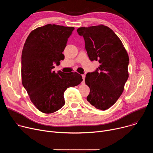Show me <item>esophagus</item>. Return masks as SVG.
Returning <instances> with one entry per match:
<instances>
[{
  "mask_svg": "<svg viewBox=\"0 0 153 153\" xmlns=\"http://www.w3.org/2000/svg\"><path fill=\"white\" fill-rule=\"evenodd\" d=\"M82 79H83L82 83H84V82H85V76L84 74H83V75H82Z\"/></svg>",
  "mask_w": 153,
  "mask_h": 153,
  "instance_id": "obj_1",
  "label": "esophagus"
}]
</instances>
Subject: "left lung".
Masks as SVG:
<instances>
[{
  "instance_id": "8db88e82",
  "label": "left lung",
  "mask_w": 153,
  "mask_h": 153,
  "mask_svg": "<svg viewBox=\"0 0 153 153\" xmlns=\"http://www.w3.org/2000/svg\"><path fill=\"white\" fill-rule=\"evenodd\" d=\"M77 31L83 37L90 60L100 64L86 75L85 83L90 90L86 100L96 108L106 110L122 94L128 78V55L120 39L108 27H80Z\"/></svg>"
}]
</instances>
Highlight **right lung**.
<instances>
[{
    "label": "right lung",
    "mask_w": 153,
    "mask_h": 153,
    "mask_svg": "<svg viewBox=\"0 0 153 153\" xmlns=\"http://www.w3.org/2000/svg\"><path fill=\"white\" fill-rule=\"evenodd\" d=\"M74 27L48 24L32 31L22 53V85L38 110L53 113L65 105L64 93L78 85L82 76L76 72L56 73L54 65L65 59L62 54Z\"/></svg>",
    "instance_id": "add662e5"
}]
</instances>
